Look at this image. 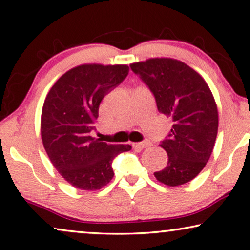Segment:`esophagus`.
<instances>
[{"label":"esophagus","mask_w":250,"mask_h":250,"mask_svg":"<svg viewBox=\"0 0 250 250\" xmlns=\"http://www.w3.org/2000/svg\"><path fill=\"white\" fill-rule=\"evenodd\" d=\"M152 144L151 141L149 140H145L142 142H136V144H132V146L133 149L136 150H141V149H145V148H149V146H151Z\"/></svg>","instance_id":"esophagus-1"}]
</instances>
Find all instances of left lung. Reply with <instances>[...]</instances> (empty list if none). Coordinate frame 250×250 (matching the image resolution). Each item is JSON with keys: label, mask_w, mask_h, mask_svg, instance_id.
<instances>
[{"label": "left lung", "mask_w": 250, "mask_h": 250, "mask_svg": "<svg viewBox=\"0 0 250 250\" xmlns=\"http://www.w3.org/2000/svg\"><path fill=\"white\" fill-rule=\"evenodd\" d=\"M130 68L152 92L158 111L173 121L160 142L168 164L154 177L170 187L189 182L204 169L215 146L218 110L210 89L199 73L173 59H149Z\"/></svg>", "instance_id": "left-lung-1"}]
</instances>
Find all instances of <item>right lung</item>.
Masks as SVG:
<instances>
[{"instance_id":"obj_1","label":"right lung","mask_w":250,"mask_h":250,"mask_svg":"<svg viewBox=\"0 0 250 250\" xmlns=\"http://www.w3.org/2000/svg\"><path fill=\"white\" fill-rule=\"evenodd\" d=\"M129 73V66L82 64L69 70L47 93L41 116V136L54 168L73 187L101 189L114 175L113 159L131 150L91 137L99 105Z\"/></svg>"}]
</instances>
